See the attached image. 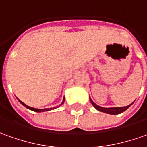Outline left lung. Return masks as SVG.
Masks as SVG:
<instances>
[{
  "instance_id": "1",
  "label": "left lung",
  "mask_w": 147,
  "mask_h": 147,
  "mask_svg": "<svg viewBox=\"0 0 147 147\" xmlns=\"http://www.w3.org/2000/svg\"><path fill=\"white\" fill-rule=\"evenodd\" d=\"M91 103L92 104V105L94 106L96 109H97L98 111L103 112V113H108V114H113V115H116V114H119V113H121L122 112L125 111L129 107H130L133 105V103H131L130 105H129L127 106H124V107H111V108H104L101 107V106H99L96 104H95L92 99L90 98Z\"/></svg>"
}]
</instances>
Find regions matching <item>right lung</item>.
<instances>
[{
  "label": "right lung",
  "instance_id": "add662e5",
  "mask_svg": "<svg viewBox=\"0 0 147 147\" xmlns=\"http://www.w3.org/2000/svg\"><path fill=\"white\" fill-rule=\"evenodd\" d=\"M18 101L23 106H25L26 108H27V109H30V110H32V111H34V112H37V113H41V112H46V111H49V110H51V109H56V108L59 107L60 105H62L63 103H64V100H65V99L63 98V102H62V104H60L59 105H58L57 107H54V108H48V109H36V108H33V107H30V106H28L27 105H26L25 103H23L22 100H20L19 99H18Z\"/></svg>",
  "mask_w": 147,
  "mask_h": 147
}]
</instances>
